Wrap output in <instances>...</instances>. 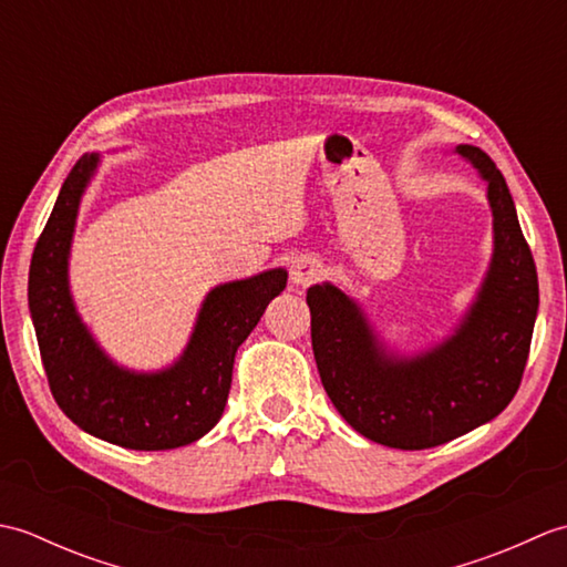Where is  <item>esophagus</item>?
<instances>
[{
	"label": "esophagus",
	"instance_id": "34e87169",
	"mask_svg": "<svg viewBox=\"0 0 567 567\" xmlns=\"http://www.w3.org/2000/svg\"><path fill=\"white\" fill-rule=\"evenodd\" d=\"M321 275H323V265H321L317 258H311V256H297V258L292 260L290 280H292L297 287L315 285Z\"/></svg>",
	"mask_w": 567,
	"mask_h": 567
}]
</instances>
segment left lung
Returning a JSON list of instances; mask_svg holds the SVG:
<instances>
[{"label":"left lung","instance_id":"8db88e82","mask_svg":"<svg viewBox=\"0 0 567 567\" xmlns=\"http://www.w3.org/2000/svg\"><path fill=\"white\" fill-rule=\"evenodd\" d=\"M455 153L487 183L495 248L475 302L449 339L396 355L353 297L331 282L307 290L323 390L358 433L390 449H433L487 424L514 400L532 348L538 277L509 187L487 153Z\"/></svg>","mask_w":567,"mask_h":567}]
</instances>
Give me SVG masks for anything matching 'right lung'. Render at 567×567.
<instances>
[{"instance_id": "right-lung-1", "label": "right lung", "mask_w": 567, "mask_h": 567, "mask_svg": "<svg viewBox=\"0 0 567 567\" xmlns=\"http://www.w3.org/2000/svg\"><path fill=\"white\" fill-rule=\"evenodd\" d=\"M97 165V153L75 163L33 248L29 309L48 384L65 416L92 436L134 451L179 449L221 419L238 346L285 290L287 270L272 268L214 287L173 365L155 372L116 365L82 323L68 282L80 199Z\"/></svg>"}]
</instances>
